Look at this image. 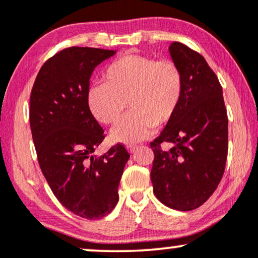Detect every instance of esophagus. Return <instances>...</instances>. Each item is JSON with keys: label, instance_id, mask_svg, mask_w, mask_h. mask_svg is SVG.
Here are the masks:
<instances>
[{"label": "esophagus", "instance_id": "34e87169", "mask_svg": "<svg viewBox=\"0 0 258 258\" xmlns=\"http://www.w3.org/2000/svg\"><path fill=\"white\" fill-rule=\"evenodd\" d=\"M127 150H128V153L133 154L136 152V150H137V147H136V146H128V147H127Z\"/></svg>", "mask_w": 258, "mask_h": 258}]
</instances>
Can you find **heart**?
Instances as JSON below:
<instances>
[{"mask_svg": "<svg viewBox=\"0 0 258 258\" xmlns=\"http://www.w3.org/2000/svg\"><path fill=\"white\" fill-rule=\"evenodd\" d=\"M103 76L104 84L88 88V108L99 122L112 125L128 105L131 112L111 131L117 143L132 146L144 141L156 126L167 125L178 110L184 80L172 60L127 54L112 61Z\"/></svg>", "mask_w": 258, "mask_h": 258, "instance_id": "1", "label": "heart"}]
</instances>
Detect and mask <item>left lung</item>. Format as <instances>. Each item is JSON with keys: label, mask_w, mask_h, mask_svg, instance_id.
Segmentation results:
<instances>
[{"label": "left lung", "mask_w": 258, "mask_h": 258, "mask_svg": "<svg viewBox=\"0 0 258 258\" xmlns=\"http://www.w3.org/2000/svg\"><path fill=\"white\" fill-rule=\"evenodd\" d=\"M170 55L182 70L184 88L178 110L150 143L154 194L164 205L190 211L220 184L228 153V117L220 81L205 58L180 42ZM164 141L174 144L162 151Z\"/></svg>", "instance_id": "obj_1"}]
</instances>
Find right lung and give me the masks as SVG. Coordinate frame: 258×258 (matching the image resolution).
Returning a JSON list of instances; mask_svg holds the SVG:
<instances>
[{"label":"right lung","mask_w":258,"mask_h":258,"mask_svg":"<svg viewBox=\"0 0 258 258\" xmlns=\"http://www.w3.org/2000/svg\"><path fill=\"white\" fill-rule=\"evenodd\" d=\"M115 53L63 49L42 65L30 96V127L41 171L59 203L87 220L104 217L116 206L130 159L121 144L99 158L92 155L104 130L88 108L90 79L97 65Z\"/></svg>","instance_id":"1"}]
</instances>
